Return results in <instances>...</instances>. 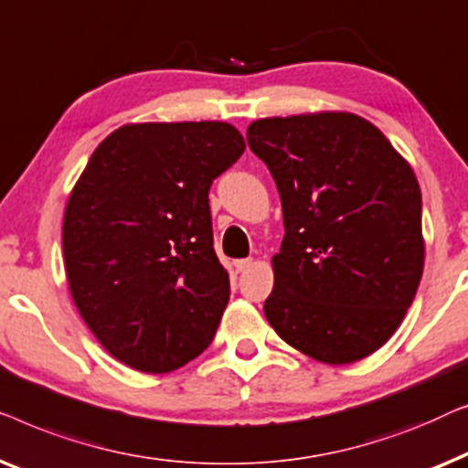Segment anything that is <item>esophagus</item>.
Listing matches in <instances>:
<instances>
[{
	"mask_svg": "<svg viewBox=\"0 0 468 468\" xmlns=\"http://www.w3.org/2000/svg\"><path fill=\"white\" fill-rule=\"evenodd\" d=\"M250 265H252V259H239V261H235V269H237V271H239V273L248 271Z\"/></svg>",
	"mask_w": 468,
	"mask_h": 468,
	"instance_id": "esophagus-1",
	"label": "esophagus"
}]
</instances>
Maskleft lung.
<instances>
[{"label": "left lung", "mask_w": 468, "mask_h": 468, "mask_svg": "<svg viewBox=\"0 0 468 468\" xmlns=\"http://www.w3.org/2000/svg\"><path fill=\"white\" fill-rule=\"evenodd\" d=\"M246 137L284 214L269 324L320 363H356L392 337L422 280L416 174L350 112L261 118Z\"/></svg>", "instance_id": "left-lung-1"}]
</instances>
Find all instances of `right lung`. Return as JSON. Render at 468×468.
<instances>
[{
    "instance_id": "add662e5",
    "label": "right lung",
    "mask_w": 468,
    "mask_h": 468,
    "mask_svg": "<svg viewBox=\"0 0 468 468\" xmlns=\"http://www.w3.org/2000/svg\"><path fill=\"white\" fill-rule=\"evenodd\" d=\"M243 150L229 122L124 124L71 190V299L105 350L135 371H174L212 344L231 286L214 252L207 193Z\"/></svg>"
}]
</instances>
